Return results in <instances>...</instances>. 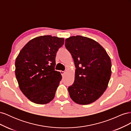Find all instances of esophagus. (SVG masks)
<instances>
[{"mask_svg":"<svg viewBox=\"0 0 131 131\" xmlns=\"http://www.w3.org/2000/svg\"><path fill=\"white\" fill-rule=\"evenodd\" d=\"M60 73H61V74H62V75H63L64 74V73H65V72L64 71H62V70H61L60 71Z\"/></svg>","mask_w":131,"mask_h":131,"instance_id":"obj_1","label":"esophagus"}]
</instances>
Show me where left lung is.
<instances>
[{
    "label": "left lung",
    "instance_id": "obj_1",
    "mask_svg": "<svg viewBox=\"0 0 131 131\" xmlns=\"http://www.w3.org/2000/svg\"><path fill=\"white\" fill-rule=\"evenodd\" d=\"M65 46L72 54L75 70V80L68 90L72 100L86 105L103 94L112 74V63L100 43L80 35L66 39Z\"/></svg>",
    "mask_w": 131,
    "mask_h": 131
}]
</instances>
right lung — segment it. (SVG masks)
Listing matches in <instances>:
<instances>
[{
  "label": "right lung",
  "mask_w": 131,
  "mask_h": 131,
  "mask_svg": "<svg viewBox=\"0 0 131 131\" xmlns=\"http://www.w3.org/2000/svg\"><path fill=\"white\" fill-rule=\"evenodd\" d=\"M62 38L43 35L31 39L15 61V75L19 89L29 100L45 104L52 101L62 79L55 70L56 56L64 44Z\"/></svg>",
  "instance_id": "obj_1"
}]
</instances>
